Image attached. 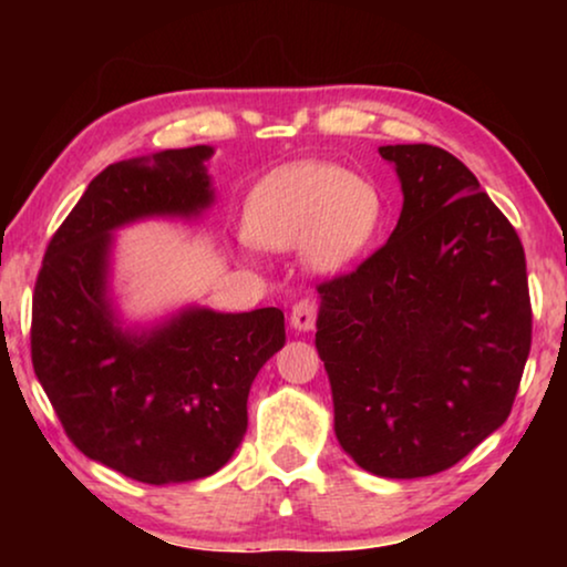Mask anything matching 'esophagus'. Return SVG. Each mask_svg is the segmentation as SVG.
Returning <instances> with one entry per match:
<instances>
[{
	"label": "esophagus",
	"instance_id": "34e87169",
	"mask_svg": "<svg viewBox=\"0 0 567 567\" xmlns=\"http://www.w3.org/2000/svg\"><path fill=\"white\" fill-rule=\"evenodd\" d=\"M317 320V305L312 299H301L299 305H293L291 309V328L299 332H309L315 328Z\"/></svg>",
	"mask_w": 567,
	"mask_h": 567
}]
</instances>
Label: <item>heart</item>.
Masks as SVG:
<instances>
[{"label": "heart", "instance_id": "b5f03b06", "mask_svg": "<svg viewBox=\"0 0 567 567\" xmlns=\"http://www.w3.org/2000/svg\"><path fill=\"white\" fill-rule=\"evenodd\" d=\"M382 214V193L374 183L332 162H297L268 173L250 190L245 231L270 250L299 247L309 268L336 274L371 245Z\"/></svg>", "mask_w": 567, "mask_h": 567}]
</instances>
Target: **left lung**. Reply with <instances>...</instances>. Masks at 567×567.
Wrapping results in <instances>:
<instances>
[{
	"label": "left lung",
	"instance_id": "obj_1",
	"mask_svg": "<svg viewBox=\"0 0 567 567\" xmlns=\"http://www.w3.org/2000/svg\"><path fill=\"white\" fill-rule=\"evenodd\" d=\"M402 188L398 227L322 284L315 346L336 436L361 470L444 472L498 431L532 346L524 247L454 154L379 146Z\"/></svg>",
	"mask_w": 567,
	"mask_h": 567
}]
</instances>
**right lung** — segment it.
<instances>
[{
    "mask_svg": "<svg viewBox=\"0 0 567 567\" xmlns=\"http://www.w3.org/2000/svg\"><path fill=\"white\" fill-rule=\"evenodd\" d=\"M214 146L105 167L53 235L33 293V369L84 456L138 483L214 475L247 431V394L286 343L284 312L188 305L154 322L115 307V231L200 219L216 193Z\"/></svg>",
    "mask_w": 567,
    "mask_h": 567,
    "instance_id": "right-lung-1",
    "label": "right lung"
}]
</instances>
